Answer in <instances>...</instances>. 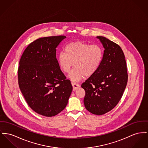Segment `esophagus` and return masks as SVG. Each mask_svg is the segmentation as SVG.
Segmentation results:
<instances>
[{
  "mask_svg": "<svg viewBox=\"0 0 148 148\" xmlns=\"http://www.w3.org/2000/svg\"><path fill=\"white\" fill-rule=\"evenodd\" d=\"M72 85L73 86V91L76 90L77 89H79V88L80 87L79 85L77 84H76V83H73V82L72 83Z\"/></svg>",
  "mask_w": 148,
  "mask_h": 148,
  "instance_id": "esophagus-1",
  "label": "esophagus"
}]
</instances>
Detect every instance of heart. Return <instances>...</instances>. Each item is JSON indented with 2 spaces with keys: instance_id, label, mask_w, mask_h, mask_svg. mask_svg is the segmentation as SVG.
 Masks as SVG:
<instances>
[{
  "instance_id": "1",
  "label": "heart",
  "mask_w": 148,
  "mask_h": 148,
  "mask_svg": "<svg viewBox=\"0 0 148 148\" xmlns=\"http://www.w3.org/2000/svg\"><path fill=\"white\" fill-rule=\"evenodd\" d=\"M103 57V49L99 44L90 45L82 41L71 42L66 45L64 53H60L57 62L60 69L69 73L73 82L81 80L84 76L89 77L95 74L100 66Z\"/></svg>"
}]
</instances>
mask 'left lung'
Segmentation results:
<instances>
[{"label": "left lung", "instance_id": "left-lung-1", "mask_svg": "<svg viewBox=\"0 0 148 148\" xmlns=\"http://www.w3.org/2000/svg\"><path fill=\"white\" fill-rule=\"evenodd\" d=\"M97 38L104 48L101 63L81 87L85 91L84 103L86 109L94 114L102 115L118 104L126 87L128 75L121 47L105 37Z\"/></svg>", "mask_w": 148, "mask_h": 148}]
</instances>
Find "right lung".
<instances>
[{
  "instance_id": "1",
  "label": "right lung",
  "mask_w": 148,
  "mask_h": 148,
  "mask_svg": "<svg viewBox=\"0 0 148 148\" xmlns=\"http://www.w3.org/2000/svg\"><path fill=\"white\" fill-rule=\"evenodd\" d=\"M66 37L54 36L35 40L25 50L18 69L20 90L30 108L45 117L66 108L72 91L60 69L56 48Z\"/></svg>"
}]
</instances>
